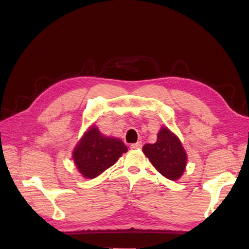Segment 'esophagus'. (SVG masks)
Instances as JSON below:
<instances>
[{
    "mask_svg": "<svg viewBox=\"0 0 249 249\" xmlns=\"http://www.w3.org/2000/svg\"><path fill=\"white\" fill-rule=\"evenodd\" d=\"M130 147L133 150H138V149H141L142 147V142L141 141H139V142H137V143H134V144H131L130 145Z\"/></svg>",
    "mask_w": 249,
    "mask_h": 249,
    "instance_id": "34e87169",
    "label": "esophagus"
}]
</instances>
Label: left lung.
<instances>
[{
  "label": "left lung",
  "mask_w": 249,
  "mask_h": 249,
  "mask_svg": "<svg viewBox=\"0 0 249 249\" xmlns=\"http://www.w3.org/2000/svg\"><path fill=\"white\" fill-rule=\"evenodd\" d=\"M142 151L156 170L168 179L177 181L183 176L187 153L178 136L165 126L158 131L155 143L144 144Z\"/></svg>",
  "instance_id": "8db88e82"
}]
</instances>
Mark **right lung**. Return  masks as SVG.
Masks as SVG:
<instances>
[{
    "mask_svg": "<svg viewBox=\"0 0 249 249\" xmlns=\"http://www.w3.org/2000/svg\"><path fill=\"white\" fill-rule=\"evenodd\" d=\"M126 152L127 146L121 139L105 136L92 125L73 149L72 160L83 178H95L113 166Z\"/></svg>",
    "mask_w": 249,
    "mask_h": 249,
    "instance_id": "1",
    "label": "right lung"
}]
</instances>
